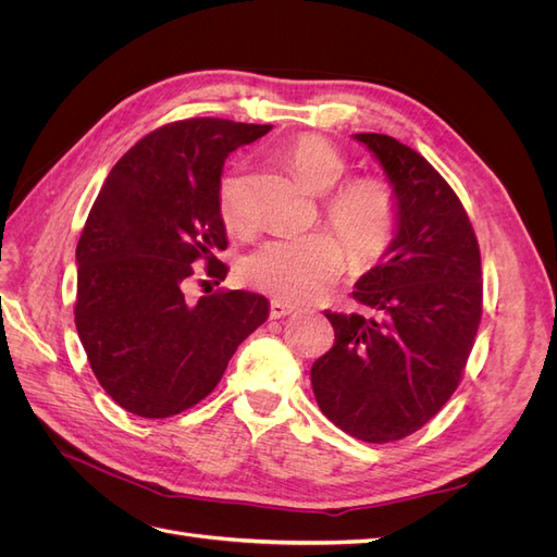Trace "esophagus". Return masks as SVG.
<instances>
[{"label":"esophagus","instance_id":"34e87169","mask_svg":"<svg viewBox=\"0 0 557 557\" xmlns=\"http://www.w3.org/2000/svg\"><path fill=\"white\" fill-rule=\"evenodd\" d=\"M293 311H295V307L285 305V301H278V299H274V301H272V307H269V315H272L274 320L285 318V315H290Z\"/></svg>","mask_w":557,"mask_h":557}]
</instances>
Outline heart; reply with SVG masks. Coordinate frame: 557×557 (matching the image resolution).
<instances>
[{"label": "heart", "instance_id": "heart-1", "mask_svg": "<svg viewBox=\"0 0 557 557\" xmlns=\"http://www.w3.org/2000/svg\"><path fill=\"white\" fill-rule=\"evenodd\" d=\"M283 160L307 190L331 193L323 207L325 223L347 248L325 232L267 242L244 262V278L278 301H307L323 295L344 274L346 250L358 269L381 262L395 244L401 209L393 185L381 178H352L337 189L335 185L348 174V160L315 134H301L290 141ZM244 188L239 170H230L218 183V211L234 232H244L248 225Z\"/></svg>", "mask_w": 557, "mask_h": 557}]
</instances>
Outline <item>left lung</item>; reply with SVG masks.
Returning a JSON list of instances; mask_svg holds the SVG:
<instances>
[{
  "label": "left lung",
  "mask_w": 557,
  "mask_h": 557,
  "mask_svg": "<svg viewBox=\"0 0 557 557\" xmlns=\"http://www.w3.org/2000/svg\"><path fill=\"white\" fill-rule=\"evenodd\" d=\"M397 193L391 256L356 283L372 315L325 311L334 346L311 367L320 411L367 444L413 434L462 381L483 313L481 250L444 176L387 134H356Z\"/></svg>",
  "instance_id": "obj_1"
}]
</instances>
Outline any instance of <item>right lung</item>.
<instances>
[{"label":"right lung","instance_id":"obj_1","mask_svg":"<svg viewBox=\"0 0 557 557\" xmlns=\"http://www.w3.org/2000/svg\"><path fill=\"white\" fill-rule=\"evenodd\" d=\"M269 129L223 117L162 125L115 162L95 199L76 246L74 320L99 385L134 416L195 407L269 315L267 297L246 290L185 297L193 278L225 281L218 183L232 150Z\"/></svg>","mask_w":557,"mask_h":557}]
</instances>
